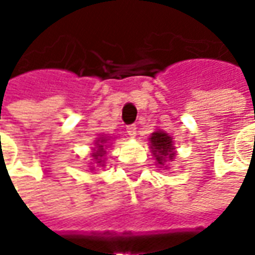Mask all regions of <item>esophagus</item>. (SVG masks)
Returning <instances> with one entry per match:
<instances>
[{"mask_svg":"<svg viewBox=\"0 0 255 255\" xmlns=\"http://www.w3.org/2000/svg\"><path fill=\"white\" fill-rule=\"evenodd\" d=\"M126 133H128L130 137H134V136H136V125H129V126H126Z\"/></svg>","mask_w":255,"mask_h":255,"instance_id":"esophagus-1","label":"esophagus"}]
</instances>
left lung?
<instances>
[{
	"label": "left lung",
	"mask_w": 255,
	"mask_h": 255,
	"mask_svg": "<svg viewBox=\"0 0 255 255\" xmlns=\"http://www.w3.org/2000/svg\"><path fill=\"white\" fill-rule=\"evenodd\" d=\"M150 143H152V152L156 156V160L159 164L164 163V159H173L174 157V152H173V140L167 133L157 130V132L152 133L150 137ZM167 167V166H166Z\"/></svg>",
	"instance_id": "obj_1"
}]
</instances>
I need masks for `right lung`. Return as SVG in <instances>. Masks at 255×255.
<instances>
[{
    "label": "right lung",
    "mask_w": 255,
    "mask_h": 255,
    "mask_svg": "<svg viewBox=\"0 0 255 255\" xmlns=\"http://www.w3.org/2000/svg\"><path fill=\"white\" fill-rule=\"evenodd\" d=\"M106 146H108V139L106 137H101V139H98L96 140V147H93V150L95 152L92 153V157L95 160H99V162L96 163H101V157H102L103 154H105V149H106Z\"/></svg>",
    "instance_id": "obj_1"
}]
</instances>
